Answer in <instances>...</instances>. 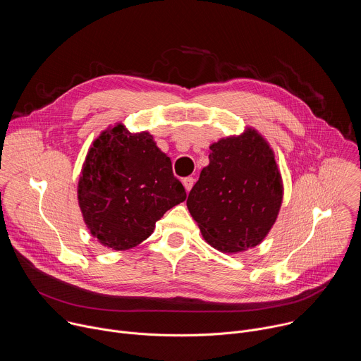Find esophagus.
<instances>
[{
	"label": "esophagus",
	"instance_id": "34e87169",
	"mask_svg": "<svg viewBox=\"0 0 361 361\" xmlns=\"http://www.w3.org/2000/svg\"><path fill=\"white\" fill-rule=\"evenodd\" d=\"M183 184H184L185 190H187V191H190V190H191V187H192V184H194V178H192V177H185V178L183 180Z\"/></svg>",
	"mask_w": 361,
	"mask_h": 361
}]
</instances>
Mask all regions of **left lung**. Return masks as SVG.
I'll return each mask as SVG.
<instances>
[{"mask_svg":"<svg viewBox=\"0 0 361 361\" xmlns=\"http://www.w3.org/2000/svg\"><path fill=\"white\" fill-rule=\"evenodd\" d=\"M187 207L214 248L237 252L260 244L276 223L283 183L266 140L248 128L210 145Z\"/></svg>","mask_w":361,"mask_h":361,"instance_id":"1","label":"left lung"}]
</instances>
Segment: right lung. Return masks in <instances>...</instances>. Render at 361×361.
Returning <instances> with one entry per match:
<instances>
[{
  "mask_svg": "<svg viewBox=\"0 0 361 361\" xmlns=\"http://www.w3.org/2000/svg\"><path fill=\"white\" fill-rule=\"evenodd\" d=\"M187 194L171 160L152 135L123 124L92 142L78 181V204L91 234L113 250H128L151 235L164 213Z\"/></svg>",
  "mask_w": 361,
  "mask_h": 361,
  "instance_id": "add662e5",
  "label": "right lung"
}]
</instances>
